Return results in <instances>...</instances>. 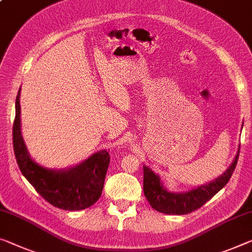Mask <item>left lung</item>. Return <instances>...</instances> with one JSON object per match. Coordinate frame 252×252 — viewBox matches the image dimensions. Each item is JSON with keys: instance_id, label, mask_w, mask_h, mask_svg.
Here are the masks:
<instances>
[{"instance_id": "1", "label": "left lung", "mask_w": 252, "mask_h": 252, "mask_svg": "<svg viewBox=\"0 0 252 252\" xmlns=\"http://www.w3.org/2000/svg\"><path fill=\"white\" fill-rule=\"evenodd\" d=\"M239 153H240V148L233 162L224 174L214 179L213 182L199 186L196 189L186 191V193H170L163 189L160 178L149 167L143 166V194L153 209L158 212L177 215L193 212L202 207L207 201H210L230 181L237 166Z\"/></svg>"}]
</instances>
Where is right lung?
Instances as JSON below:
<instances>
[{
	"instance_id": "right-lung-1",
	"label": "right lung",
	"mask_w": 252,
	"mask_h": 252,
	"mask_svg": "<svg viewBox=\"0 0 252 252\" xmlns=\"http://www.w3.org/2000/svg\"><path fill=\"white\" fill-rule=\"evenodd\" d=\"M20 122V90L15 99L13 149L23 176L48 203L67 211L85 210L101 196L110 163L106 150L91 156L85 161L67 170H51L34 162L22 139Z\"/></svg>"
}]
</instances>
